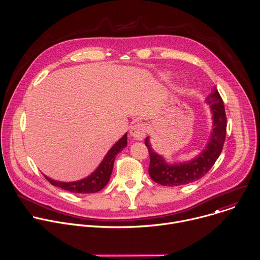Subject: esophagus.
Masks as SVG:
<instances>
[{
  "instance_id": "esophagus-1",
  "label": "esophagus",
  "mask_w": 260,
  "mask_h": 260,
  "mask_svg": "<svg viewBox=\"0 0 260 260\" xmlns=\"http://www.w3.org/2000/svg\"><path fill=\"white\" fill-rule=\"evenodd\" d=\"M146 134H147V127L144 123H138L131 127V135L137 141L143 140Z\"/></svg>"
}]
</instances>
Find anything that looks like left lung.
Returning a JSON list of instances; mask_svg holds the SVG:
<instances>
[{"mask_svg":"<svg viewBox=\"0 0 260 260\" xmlns=\"http://www.w3.org/2000/svg\"><path fill=\"white\" fill-rule=\"evenodd\" d=\"M213 114V131L210 141L203 152L188 162L168 165L165 159L155 153L149 144V138H146L145 145L150 155L149 175L151 179L164 186H179L188 184L204 177L214 166L223 148L226 137V114L224 104L218 90L214 87L207 98Z\"/></svg>","mask_w":260,"mask_h":260,"instance_id":"obj_1","label":"left lung"}]
</instances>
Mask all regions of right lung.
<instances>
[{"mask_svg": "<svg viewBox=\"0 0 260 260\" xmlns=\"http://www.w3.org/2000/svg\"><path fill=\"white\" fill-rule=\"evenodd\" d=\"M127 144V136L126 134L114 144V146L108 151L106 156L104 157L101 165L98 169L87 178L75 181V182H59L54 181L45 176V178L56 187L64 189L74 193H94L102 190L112 174L113 165L116 155L123 149Z\"/></svg>", "mask_w": 260, "mask_h": 260, "instance_id": "right-lung-1", "label": "right lung"}]
</instances>
